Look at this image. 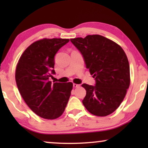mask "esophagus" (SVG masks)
Masks as SVG:
<instances>
[{
	"label": "esophagus",
	"instance_id": "obj_1",
	"mask_svg": "<svg viewBox=\"0 0 148 148\" xmlns=\"http://www.w3.org/2000/svg\"><path fill=\"white\" fill-rule=\"evenodd\" d=\"M73 88H78V87L80 86V85H78V84H73Z\"/></svg>",
	"mask_w": 148,
	"mask_h": 148
}]
</instances>
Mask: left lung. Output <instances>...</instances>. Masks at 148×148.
Returning a JSON list of instances; mask_svg holds the SVG:
<instances>
[{
    "mask_svg": "<svg viewBox=\"0 0 148 148\" xmlns=\"http://www.w3.org/2000/svg\"><path fill=\"white\" fill-rule=\"evenodd\" d=\"M84 57L96 86L84 84L86 96L82 101L92 114L105 116L120 106L130 85L127 55L119 44L100 35L71 39Z\"/></svg>",
    "mask_w": 148,
    "mask_h": 148,
    "instance_id": "8db88e82",
    "label": "left lung"
}]
</instances>
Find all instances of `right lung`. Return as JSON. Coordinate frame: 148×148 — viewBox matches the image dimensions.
<instances>
[{
  "mask_svg": "<svg viewBox=\"0 0 148 148\" xmlns=\"http://www.w3.org/2000/svg\"><path fill=\"white\" fill-rule=\"evenodd\" d=\"M69 39L38 40L26 48L15 71V80L22 98L29 108L42 118L55 119L62 114L71 92V82L54 83V56Z\"/></svg>",
  "mask_w": 148,
  "mask_h": 148,
  "instance_id": "obj_1",
  "label": "right lung"
}]
</instances>
